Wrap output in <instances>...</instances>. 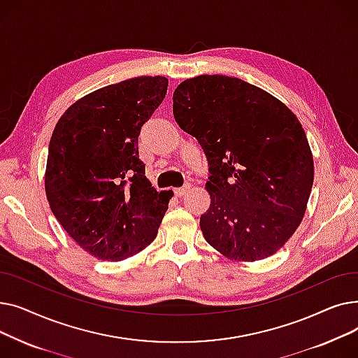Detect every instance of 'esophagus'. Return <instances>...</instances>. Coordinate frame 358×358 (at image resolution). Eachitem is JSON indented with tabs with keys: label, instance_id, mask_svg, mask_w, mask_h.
<instances>
[{
	"label": "esophagus",
	"instance_id": "34e87169",
	"mask_svg": "<svg viewBox=\"0 0 358 358\" xmlns=\"http://www.w3.org/2000/svg\"><path fill=\"white\" fill-rule=\"evenodd\" d=\"M190 187H192L190 184H185L184 187H178V189H176V190H174V193H176V196H177V197H182L187 192L190 190Z\"/></svg>",
	"mask_w": 358,
	"mask_h": 358
}]
</instances>
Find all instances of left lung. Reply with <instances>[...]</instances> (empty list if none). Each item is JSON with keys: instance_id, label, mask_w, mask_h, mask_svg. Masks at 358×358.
Instances as JSON below:
<instances>
[{"instance_id": "1", "label": "left lung", "mask_w": 358, "mask_h": 358, "mask_svg": "<svg viewBox=\"0 0 358 358\" xmlns=\"http://www.w3.org/2000/svg\"><path fill=\"white\" fill-rule=\"evenodd\" d=\"M178 126L209 161L204 239L232 261L264 259L293 236L313 184L302 123L270 92L224 75H200L174 91Z\"/></svg>"}]
</instances>
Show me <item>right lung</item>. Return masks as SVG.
Here are the masks:
<instances>
[{
    "mask_svg": "<svg viewBox=\"0 0 358 358\" xmlns=\"http://www.w3.org/2000/svg\"><path fill=\"white\" fill-rule=\"evenodd\" d=\"M165 77H138L92 91L56 123L45 192L66 234L101 261H122L157 238L173 192H157L139 161L143 123L162 103Z\"/></svg>",
    "mask_w": 358,
    "mask_h": 358,
    "instance_id": "1",
    "label": "right lung"
}]
</instances>
